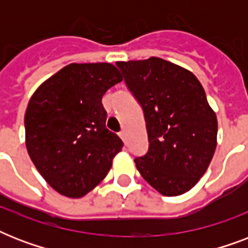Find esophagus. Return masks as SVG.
Returning a JSON list of instances; mask_svg holds the SVG:
<instances>
[{"mask_svg": "<svg viewBox=\"0 0 248 248\" xmlns=\"http://www.w3.org/2000/svg\"><path fill=\"white\" fill-rule=\"evenodd\" d=\"M118 135H120V138L122 140H126V132H124V130H122V131H120V134H118Z\"/></svg>", "mask_w": 248, "mask_h": 248, "instance_id": "1", "label": "esophagus"}]
</instances>
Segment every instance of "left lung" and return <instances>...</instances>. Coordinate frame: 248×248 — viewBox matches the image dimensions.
<instances>
[{
	"label": "left lung",
	"instance_id": "obj_1",
	"mask_svg": "<svg viewBox=\"0 0 248 248\" xmlns=\"http://www.w3.org/2000/svg\"><path fill=\"white\" fill-rule=\"evenodd\" d=\"M143 109L148 152L134 161L149 184L167 197L198 183L216 149L217 120L192 72L161 58L117 62Z\"/></svg>",
	"mask_w": 248,
	"mask_h": 248
}]
</instances>
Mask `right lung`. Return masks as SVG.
<instances>
[{
  "instance_id": "1",
  "label": "right lung",
  "mask_w": 248,
  "mask_h": 248,
  "mask_svg": "<svg viewBox=\"0 0 248 248\" xmlns=\"http://www.w3.org/2000/svg\"><path fill=\"white\" fill-rule=\"evenodd\" d=\"M122 81L109 63L69 64L45 81L29 100L25 145L38 172L56 192L79 198L112 167L124 143L105 127L101 97Z\"/></svg>"
}]
</instances>
